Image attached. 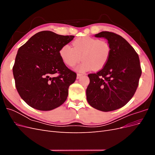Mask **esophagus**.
Returning <instances> with one entry per match:
<instances>
[{"label":"esophagus","mask_w":155,"mask_h":155,"mask_svg":"<svg viewBox=\"0 0 155 155\" xmlns=\"http://www.w3.org/2000/svg\"><path fill=\"white\" fill-rule=\"evenodd\" d=\"M83 76L82 74H77V79H79L81 76Z\"/></svg>","instance_id":"obj_1"}]
</instances>
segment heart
<instances>
[{"label":"heart","mask_w":155,"mask_h":155,"mask_svg":"<svg viewBox=\"0 0 155 155\" xmlns=\"http://www.w3.org/2000/svg\"><path fill=\"white\" fill-rule=\"evenodd\" d=\"M73 46L74 48L69 45L63 46L59 50V55L69 67L74 66L82 58L83 61L76 67L78 72L100 70L109 59L111 50L106 41L86 36L75 40Z\"/></svg>","instance_id":"1"}]
</instances>
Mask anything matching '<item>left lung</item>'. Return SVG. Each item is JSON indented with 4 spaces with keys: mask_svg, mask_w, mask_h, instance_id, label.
<instances>
[{
    "mask_svg": "<svg viewBox=\"0 0 155 155\" xmlns=\"http://www.w3.org/2000/svg\"><path fill=\"white\" fill-rule=\"evenodd\" d=\"M104 37L110 45L111 52L105 66L88 76L87 101L96 109L109 112L124 107L134 96L141 76L138 55L122 37L110 31L94 35Z\"/></svg>",
    "mask_w": 155,
    "mask_h": 155,
    "instance_id": "obj_1",
    "label": "left lung"
}]
</instances>
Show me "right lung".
Masks as SVG:
<instances>
[{"instance_id":"1","label":"right lung","mask_w":155,"mask_h":155,"mask_svg":"<svg viewBox=\"0 0 155 155\" xmlns=\"http://www.w3.org/2000/svg\"><path fill=\"white\" fill-rule=\"evenodd\" d=\"M42 31L18 50L13 67L18 93L26 104L39 110H51L66 101L76 74L64 64L59 50L74 39Z\"/></svg>"}]
</instances>
